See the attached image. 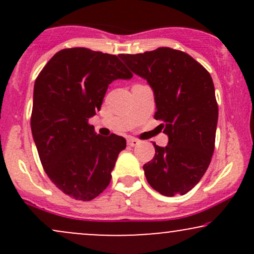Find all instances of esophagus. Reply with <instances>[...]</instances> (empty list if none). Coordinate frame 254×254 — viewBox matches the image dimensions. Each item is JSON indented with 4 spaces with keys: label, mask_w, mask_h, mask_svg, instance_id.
Returning a JSON list of instances; mask_svg holds the SVG:
<instances>
[{
    "label": "esophagus",
    "mask_w": 254,
    "mask_h": 254,
    "mask_svg": "<svg viewBox=\"0 0 254 254\" xmlns=\"http://www.w3.org/2000/svg\"><path fill=\"white\" fill-rule=\"evenodd\" d=\"M127 144L131 145V147H136V145L139 144V141L136 138H129L127 139Z\"/></svg>",
    "instance_id": "esophagus-1"
}]
</instances>
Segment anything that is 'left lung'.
<instances>
[{"instance_id":"8db88e82","label":"left lung","mask_w":254,"mask_h":254,"mask_svg":"<svg viewBox=\"0 0 254 254\" xmlns=\"http://www.w3.org/2000/svg\"><path fill=\"white\" fill-rule=\"evenodd\" d=\"M154 92L160 127L168 136L143 166L147 182L167 197L185 194L197 185L210 165L215 149L218 106L212 78L185 52L159 48L144 54L119 55Z\"/></svg>"}]
</instances>
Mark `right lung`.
I'll list each match as a JSON object with an SVG mask.
<instances>
[{"label": "right lung", "instance_id": "1", "mask_svg": "<svg viewBox=\"0 0 254 254\" xmlns=\"http://www.w3.org/2000/svg\"><path fill=\"white\" fill-rule=\"evenodd\" d=\"M132 77L116 55L63 49L34 83L31 129L48 177L63 193L92 200L109 186L124 137L97 135L88 119L100 110L109 84Z\"/></svg>", "mask_w": 254, "mask_h": 254}]
</instances>
